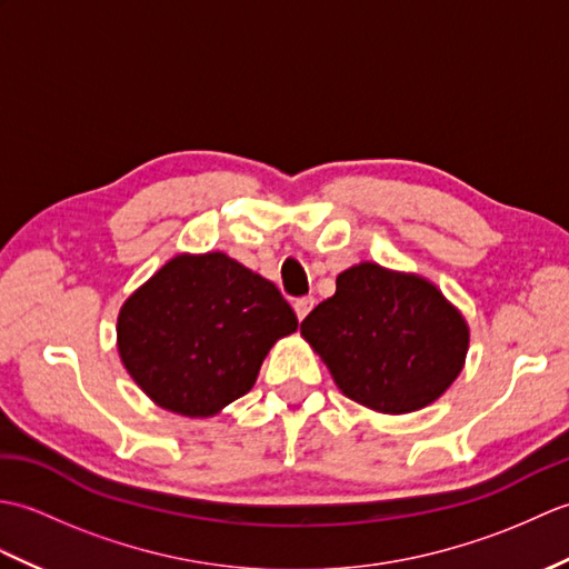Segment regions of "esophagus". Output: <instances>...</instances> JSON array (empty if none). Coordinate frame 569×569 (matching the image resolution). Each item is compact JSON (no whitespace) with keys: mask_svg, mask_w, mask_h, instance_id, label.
Wrapping results in <instances>:
<instances>
[{"mask_svg":"<svg viewBox=\"0 0 569 569\" xmlns=\"http://www.w3.org/2000/svg\"><path fill=\"white\" fill-rule=\"evenodd\" d=\"M312 306H316V298L312 296H308V298H300V300H296V316H298V320H306V316L308 312L312 310Z\"/></svg>","mask_w":569,"mask_h":569,"instance_id":"esophagus-1","label":"esophagus"}]
</instances>
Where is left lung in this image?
<instances>
[{
	"label": "left lung",
	"mask_w": 569,
	"mask_h": 569,
	"mask_svg": "<svg viewBox=\"0 0 569 569\" xmlns=\"http://www.w3.org/2000/svg\"><path fill=\"white\" fill-rule=\"evenodd\" d=\"M300 335L337 389L386 416L438 401L469 349V325L438 286L373 261L337 276L335 296L300 322Z\"/></svg>",
	"instance_id": "obj_1"
}]
</instances>
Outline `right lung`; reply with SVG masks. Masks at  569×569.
<instances>
[{"mask_svg":"<svg viewBox=\"0 0 569 569\" xmlns=\"http://www.w3.org/2000/svg\"><path fill=\"white\" fill-rule=\"evenodd\" d=\"M296 330L271 281L222 251L178 253L124 300L117 349L156 406L210 418L251 391L269 349Z\"/></svg>","mask_w":569,"mask_h":569,"instance_id":"right-lung-1","label":"right lung"}]
</instances>
